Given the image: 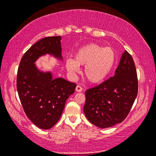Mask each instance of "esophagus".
<instances>
[{"label":"esophagus","instance_id":"1","mask_svg":"<svg viewBox=\"0 0 156 156\" xmlns=\"http://www.w3.org/2000/svg\"><path fill=\"white\" fill-rule=\"evenodd\" d=\"M82 87L81 86H80V85H77V86L76 87V91H78V92H81V91H82Z\"/></svg>","mask_w":156,"mask_h":156}]
</instances>
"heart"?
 <instances>
[{
    "instance_id": "b5f03b06",
    "label": "heart",
    "mask_w": 156,
    "mask_h": 156,
    "mask_svg": "<svg viewBox=\"0 0 156 156\" xmlns=\"http://www.w3.org/2000/svg\"><path fill=\"white\" fill-rule=\"evenodd\" d=\"M116 61V54L111 48L90 44L79 49L74 59H67L65 66L68 72L75 75L80 72V65H85L84 75L91 83L102 82L108 75Z\"/></svg>"
}]
</instances>
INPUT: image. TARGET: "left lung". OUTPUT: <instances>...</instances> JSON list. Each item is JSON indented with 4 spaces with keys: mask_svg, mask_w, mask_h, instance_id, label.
<instances>
[{
    "mask_svg": "<svg viewBox=\"0 0 156 156\" xmlns=\"http://www.w3.org/2000/svg\"><path fill=\"white\" fill-rule=\"evenodd\" d=\"M138 94V78L131 55L125 51L114 76L85 91L84 112L96 126L105 129L122 122Z\"/></svg>",
    "mask_w": 156,
    "mask_h": 156,
    "instance_id": "1",
    "label": "left lung"
}]
</instances>
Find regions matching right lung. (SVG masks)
Masks as SVG:
<instances>
[{"instance_id": "1", "label": "right lung", "mask_w": 156, "mask_h": 156, "mask_svg": "<svg viewBox=\"0 0 156 156\" xmlns=\"http://www.w3.org/2000/svg\"><path fill=\"white\" fill-rule=\"evenodd\" d=\"M60 36L47 37L35 42L21 59L17 74V90L23 109L36 126L50 129L60 119L65 102L74 92L76 84L63 78L54 79L51 72L35 65L47 54L62 60Z\"/></svg>"}]
</instances>
